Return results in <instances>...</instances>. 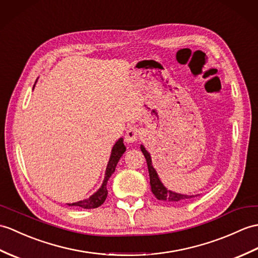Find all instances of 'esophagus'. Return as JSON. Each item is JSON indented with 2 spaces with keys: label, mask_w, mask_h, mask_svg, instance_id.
<instances>
[{
  "label": "esophagus",
  "mask_w": 258,
  "mask_h": 258,
  "mask_svg": "<svg viewBox=\"0 0 258 258\" xmlns=\"http://www.w3.org/2000/svg\"><path fill=\"white\" fill-rule=\"evenodd\" d=\"M142 132L137 126H131L127 128L126 134H125V142L127 144L134 143L141 137Z\"/></svg>",
  "instance_id": "esophagus-1"
}]
</instances>
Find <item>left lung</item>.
Segmentation results:
<instances>
[{
	"label": "left lung",
	"instance_id": "8db88e82",
	"mask_svg": "<svg viewBox=\"0 0 258 258\" xmlns=\"http://www.w3.org/2000/svg\"><path fill=\"white\" fill-rule=\"evenodd\" d=\"M141 151L143 152L144 156L146 158L147 161V167H148V172H149V179H151V188H152V192L154 196L157 198L160 201H165V202H169V203H176V202H181L185 201L188 199H191V198L197 197V196H188V195H181V194H177L173 192V191H170L167 189L165 185L161 183L160 179L157 175L156 170L152 165V158L151 155L146 151L145 147L141 145Z\"/></svg>",
	"mask_w": 258,
	"mask_h": 258
}]
</instances>
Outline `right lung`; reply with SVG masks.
Returning a JSON list of instances; mask_svg holds the SVG:
<instances>
[{
    "label": "right lung",
    "instance_id": "obj_1",
    "mask_svg": "<svg viewBox=\"0 0 258 258\" xmlns=\"http://www.w3.org/2000/svg\"><path fill=\"white\" fill-rule=\"evenodd\" d=\"M126 151V147H125L123 139H119L115 145L112 148V153H111V157L109 160V164L106 166V170H105V177L103 183H102L101 188L97 191V192L93 194L91 197L88 198V199L78 201L75 203H68V206L71 207H80L83 209H94L100 207L102 203H103L107 197V189H106V183L107 180H109L110 177L112 176V173L115 171V167L118 163L119 158L122 157V155Z\"/></svg>",
    "mask_w": 258,
    "mask_h": 258
}]
</instances>
